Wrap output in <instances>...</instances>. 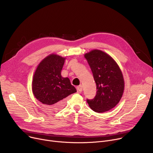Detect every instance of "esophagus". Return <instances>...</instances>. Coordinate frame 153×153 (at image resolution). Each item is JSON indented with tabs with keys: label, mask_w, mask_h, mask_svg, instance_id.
Returning a JSON list of instances; mask_svg holds the SVG:
<instances>
[{
	"label": "esophagus",
	"mask_w": 153,
	"mask_h": 153,
	"mask_svg": "<svg viewBox=\"0 0 153 153\" xmlns=\"http://www.w3.org/2000/svg\"><path fill=\"white\" fill-rule=\"evenodd\" d=\"M77 90L79 92H82V86H78L77 87Z\"/></svg>",
	"instance_id": "34e87169"
}]
</instances>
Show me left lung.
I'll use <instances>...</instances> for the list:
<instances>
[{
	"label": "left lung",
	"mask_w": 153,
	"mask_h": 153,
	"mask_svg": "<svg viewBox=\"0 0 153 153\" xmlns=\"http://www.w3.org/2000/svg\"><path fill=\"white\" fill-rule=\"evenodd\" d=\"M96 84L97 93L92 100L87 99L96 113L111 110L120 100L125 88L123 76L116 62L107 53L93 50L85 54Z\"/></svg>",
	"instance_id": "obj_1"
}]
</instances>
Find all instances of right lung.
Here are the masks:
<instances>
[{
	"mask_svg": "<svg viewBox=\"0 0 153 153\" xmlns=\"http://www.w3.org/2000/svg\"><path fill=\"white\" fill-rule=\"evenodd\" d=\"M65 59L57 54L48 55L39 63L33 77L34 97L50 110L60 108L65 98L77 92L69 78L61 76Z\"/></svg>",
	"mask_w": 153,
	"mask_h": 153,
	"instance_id": "obj_1",
	"label": "right lung"
}]
</instances>
